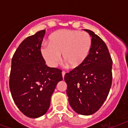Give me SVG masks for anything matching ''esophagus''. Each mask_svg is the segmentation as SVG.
I'll return each mask as SVG.
<instances>
[{
    "label": "esophagus",
    "instance_id": "1",
    "mask_svg": "<svg viewBox=\"0 0 128 128\" xmlns=\"http://www.w3.org/2000/svg\"><path fill=\"white\" fill-rule=\"evenodd\" d=\"M65 74H66V72H64V71H62V77H63V78H64V76H65Z\"/></svg>",
    "mask_w": 128,
    "mask_h": 128
}]
</instances>
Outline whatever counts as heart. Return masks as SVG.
<instances>
[{
	"label": "heart",
	"instance_id": "1",
	"mask_svg": "<svg viewBox=\"0 0 128 128\" xmlns=\"http://www.w3.org/2000/svg\"><path fill=\"white\" fill-rule=\"evenodd\" d=\"M49 45L40 48L48 66L56 67L61 60V54L72 68L82 65L91 50L92 38L87 32L64 29L52 33L48 38Z\"/></svg>",
	"mask_w": 128,
	"mask_h": 128
}]
</instances>
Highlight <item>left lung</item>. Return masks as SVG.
<instances>
[{"label": "left lung", "instance_id": "8db88e82", "mask_svg": "<svg viewBox=\"0 0 128 128\" xmlns=\"http://www.w3.org/2000/svg\"><path fill=\"white\" fill-rule=\"evenodd\" d=\"M92 46L85 62L64 76L70 106L81 115L93 114L107 98L112 82V60L106 44L93 31Z\"/></svg>", "mask_w": 128, "mask_h": 128}]
</instances>
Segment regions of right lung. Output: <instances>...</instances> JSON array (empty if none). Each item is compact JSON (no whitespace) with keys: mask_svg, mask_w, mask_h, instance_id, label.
Masks as SVG:
<instances>
[{"mask_svg":"<svg viewBox=\"0 0 128 128\" xmlns=\"http://www.w3.org/2000/svg\"><path fill=\"white\" fill-rule=\"evenodd\" d=\"M45 30L27 37L12 58L9 87L23 114L36 118L46 113L51 96L62 80V70L46 66L40 52Z\"/></svg>","mask_w":128,"mask_h":128,"instance_id":"add662e5","label":"right lung"}]
</instances>
